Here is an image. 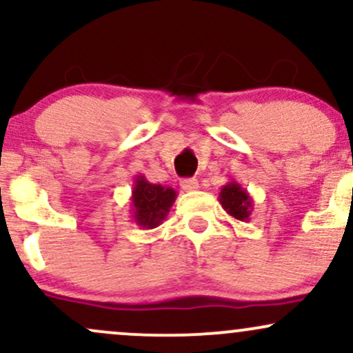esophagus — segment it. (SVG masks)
I'll list each match as a JSON object with an SVG mask.
<instances>
[{"label": "esophagus", "instance_id": "esophagus-1", "mask_svg": "<svg viewBox=\"0 0 353 353\" xmlns=\"http://www.w3.org/2000/svg\"><path fill=\"white\" fill-rule=\"evenodd\" d=\"M181 188L184 190H196L199 189V182H197V179H182Z\"/></svg>", "mask_w": 353, "mask_h": 353}]
</instances>
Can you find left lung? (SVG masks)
Segmentation results:
<instances>
[{
  "label": "left lung",
  "instance_id": "8db88e82",
  "mask_svg": "<svg viewBox=\"0 0 353 353\" xmlns=\"http://www.w3.org/2000/svg\"><path fill=\"white\" fill-rule=\"evenodd\" d=\"M219 202L229 216L241 222L249 221V216L254 209V201L250 194L245 189H242V185L234 179L222 185L221 192H219Z\"/></svg>",
  "mask_w": 353,
  "mask_h": 353
}]
</instances>
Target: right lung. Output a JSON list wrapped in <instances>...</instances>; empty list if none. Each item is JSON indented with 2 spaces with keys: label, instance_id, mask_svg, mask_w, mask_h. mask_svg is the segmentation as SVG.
<instances>
[{
  "label": "right lung",
  "instance_id": "1",
  "mask_svg": "<svg viewBox=\"0 0 353 353\" xmlns=\"http://www.w3.org/2000/svg\"><path fill=\"white\" fill-rule=\"evenodd\" d=\"M177 192L172 188L151 184L144 176H136L132 184V222L141 229H154L168 217Z\"/></svg>",
  "mask_w": 353,
  "mask_h": 353
}]
</instances>
